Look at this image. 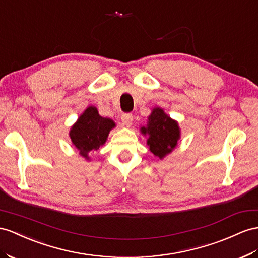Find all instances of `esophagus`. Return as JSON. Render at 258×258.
Here are the masks:
<instances>
[{"label": "esophagus", "instance_id": "34e87169", "mask_svg": "<svg viewBox=\"0 0 258 258\" xmlns=\"http://www.w3.org/2000/svg\"><path fill=\"white\" fill-rule=\"evenodd\" d=\"M121 121H122V125L125 127H130L132 123H133V115L132 114H123L121 117Z\"/></svg>", "mask_w": 258, "mask_h": 258}]
</instances>
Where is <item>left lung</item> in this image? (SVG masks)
Segmentation results:
<instances>
[{"mask_svg":"<svg viewBox=\"0 0 258 258\" xmlns=\"http://www.w3.org/2000/svg\"><path fill=\"white\" fill-rule=\"evenodd\" d=\"M147 118V124L141 126L140 132L144 136H147V146L150 153L162 160L177 146V142L181 138L179 123L160 107L151 110Z\"/></svg>","mask_w":258,"mask_h":258,"instance_id":"obj_1","label":"left lung"}]
</instances>
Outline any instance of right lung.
<instances>
[{
  "label": "right lung",
  "mask_w": 258,
  "mask_h": 258,
  "mask_svg": "<svg viewBox=\"0 0 258 258\" xmlns=\"http://www.w3.org/2000/svg\"><path fill=\"white\" fill-rule=\"evenodd\" d=\"M114 127L113 120L101 116L96 107L89 105L72 125L69 135L79 156L90 161L89 153H94L104 145L110 131Z\"/></svg>",
  "instance_id": "right-lung-1"
}]
</instances>
